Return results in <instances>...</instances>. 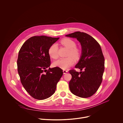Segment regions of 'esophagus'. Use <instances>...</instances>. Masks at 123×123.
<instances>
[{"mask_svg":"<svg viewBox=\"0 0 123 123\" xmlns=\"http://www.w3.org/2000/svg\"><path fill=\"white\" fill-rule=\"evenodd\" d=\"M68 71L67 70H63V74H66L67 73H68Z\"/></svg>","mask_w":123,"mask_h":123,"instance_id":"1","label":"esophagus"}]
</instances>
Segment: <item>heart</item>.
<instances>
[{
    "label": "heart",
    "instance_id": "1",
    "mask_svg": "<svg viewBox=\"0 0 123 123\" xmlns=\"http://www.w3.org/2000/svg\"><path fill=\"white\" fill-rule=\"evenodd\" d=\"M61 44L69 49L67 56L68 57L62 58L54 62V66L59 67L63 69H67L72 66L74 63V59L77 60L81 54L80 50L76 47V43L72 39L65 38L61 41ZM58 47L56 44H52L48 49L49 56L53 59L58 58Z\"/></svg>",
    "mask_w": 123,
    "mask_h": 123
}]
</instances>
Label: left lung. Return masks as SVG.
I'll use <instances>...</instances> for the list:
<instances>
[{"instance_id":"obj_1","label":"left lung","mask_w":123,"mask_h":123,"mask_svg":"<svg viewBox=\"0 0 123 123\" xmlns=\"http://www.w3.org/2000/svg\"><path fill=\"white\" fill-rule=\"evenodd\" d=\"M65 36L76 38L82 47L81 56L75 67L83 71H69L72 76L69 82L70 91L81 98L90 97L97 92L102 81L105 60L101 47L93 37L84 32H75Z\"/></svg>"}]
</instances>
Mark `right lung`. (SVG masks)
I'll use <instances>...</instances> for the list:
<instances>
[{
  "label": "right lung",
  "mask_w": 123,
  "mask_h": 123,
  "mask_svg": "<svg viewBox=\"0 0 123 123\" xmlns=\"http://www.w3.org/2000/svg\"><path fill=\"white\" fill-rule=\"evenodd\" d=\"M59 37L34 36L27 40L20 49L17 60L18 72L26 91L35 99L42 100L51 96L63 74L58 67L49 68V47Z\"/></svg>",
  "instance_id": "add662e5"
}]
</instances>
